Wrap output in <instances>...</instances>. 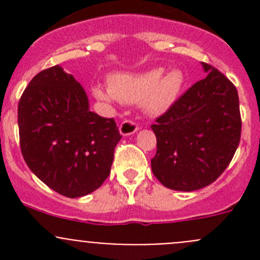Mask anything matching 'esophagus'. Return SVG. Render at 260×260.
Masks as SVG:
<instances>
[{
    "label": "esophagus",
    "mask_w": 260,
    "mask_h": 260,
    "mask_svg": "<svg viewBox=\"0 0 260 260\" xmlns=\"http://www.w3.org/2000/svg\"><path fill=\"white\" fill-rule=\"evenodd\" d=\"M138 129H140L138 124L137 123L132 122V120H124V122L120 123L119 125V133L123 136V137L135 135Z\"/></svg>",
    "instance_id": "obj_1"
}]
</instances>
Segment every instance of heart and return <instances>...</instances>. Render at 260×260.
I'll return each mask as SVG.
<instances>
[{
	"mask_svg": "<svg viewBox=\"0 0 260 260\" xmlns=\"http://www.w3.org/2000/svg\"><path fill=\"white\" fill-rule=\"evenodd\" d=\"M111 85L96 84L93 95L99 101L123 103H142L151 114H162L177 101L183 85L185 74L180 69L148 70L142 74H114L109 79Z\"/></svg>",
	"mask_w": 260,
	"mask_h": 260,
	"instance_id": "1",
	"label": "heart"
}]
</instances>
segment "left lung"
I'll list each match as a JSON object with an SVG mask.
<instances>
[{
	"label": "left lung",
	"mask_w": 260,
	"mask_h": 260,
	"mask_svg": "<svg viewBox=\"0 0 260 260\" xmlns=\"http://www.w3.org/2000/svg\"><path fill=\"white\" fill-rule=\"evenodd\" d=\"M201 65L206 77L151 127L157 138L152 172L171 190L190 192L210 185L229 166L240 141L237 88L211 65Z\"/></svg>",
	"instance_id": "1"
}]
</instances>
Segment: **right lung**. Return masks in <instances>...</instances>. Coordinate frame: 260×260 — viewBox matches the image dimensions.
<instances>
[{"label": "right lung", "mask_w": 260, "mask_h": 260, "mask_svg": "<svg viewBox=\"0 0 260 260\" xmlns=\"http://www.w3.org/2000/svg\"><path fill=\"white\" fill-rule=\"evenodd\" d=\"M18 131L28 169L73 199L95 191L109 176L122 138L113 118L91 112L83 86L59 65L39 73L25 89Z\"/></svg>", "instance_id": "1"}]
</instances>
